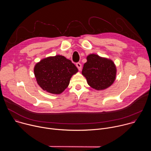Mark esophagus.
<instances>
[{
    "mask_svg": "<svg viewBox=\"0 0 151 151\" xmlns=\"http://www.w3.org/2000/svg\"><path fill=\"white\" fill-rule=\"evenodd\" d=\"M76 66L78 68L79 70H81L82 69V65H81V64L80 63H77L76 64Z\"/></svg>",
    "mask_w": 151,
    "mask_h": 151,
    "instance_id": "esophagus-1",
    "label": "esophagus"
}]
</instances>
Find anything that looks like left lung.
I'll return each instance as SVG.
<instances>
[{
	"label": "left lung",
	"mask_w": 151,
	"mask_h": 151,
	"mask_svg": "<svg viewBox=\"0 0 151 151\" xmlns=\"http://www.w3.org/2000/svg\"><path fill=\"white\" fill-rule=\"evenodd\" d=\"M83 64L82 75L87 79L88 84L97 90L108 88L116 77V67L114 62L96 54H90Z\"/></svg>",
	"instance_id": "1"
}]
</instances>
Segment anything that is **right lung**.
Wrapping results in <instances>:
<instances>
[{"label":"right lung","mask_w":151,"mask_h":151,"mask_svg":"<svg viewBox=\"0 0 151 151\" xmlns=\"http://www.w3.org/2000/svg\"><path fill=\"white\" fill-rule=\"evenodd\" d=\"M78 70L70 60L62 55H56L37 63L34 73L37 83L43 90L58 94L68 87L72 76Z\"/></svg>","instance_id":"obj_1"}]
</instances>
